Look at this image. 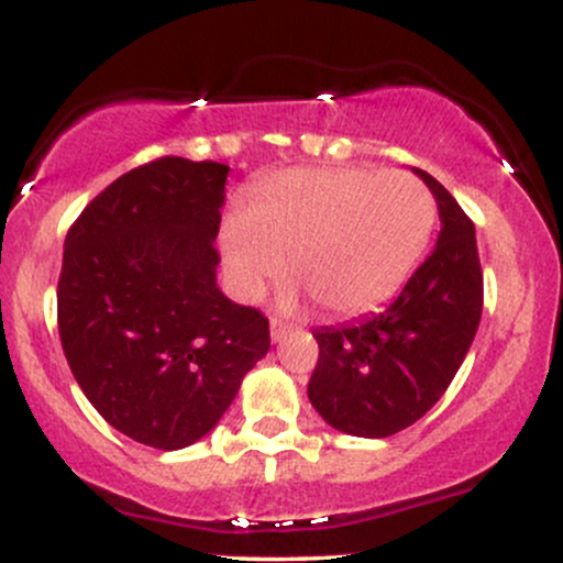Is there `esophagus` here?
<instances>
[{"mask_svg": "<svg viewBox=\"0 0 563 563\" xmlns=\"http://www.w3.org/2000/svg\"><path fill=\"white\" fill-rule=\"evenodd\" d=\"M290 331V325H288V322H283V320H273V322H269V335H273V341H275V344H280V341L283 339H286V333Z\"/></svg>", "mask_w": 563, "mask_h": 563, "instance_id": "esophagus-1", "label": "esophagus"}]
</instances>
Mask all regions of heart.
I'll return each mask as SVG.
<instances>
[{
  "instance_id": "1",
  "label": "heart",
  "mask_w": 563,
  "mask_h": 563,
  "mask_svg": "<svg viewBox=\"0 0 563 563\" xmlns=\"http://www.w3.org/2000/svg\"><path fill=\"white\" fill-rule=\"evenodd\" d=\"M434 222V196L410 172L290 169L264 183L254 211L228 217L224 269L232 288L251 299L283 275L290 256L322 309L360 314L402 288Z\"/></svg>"
}]
</instances>
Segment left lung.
Listing matches in <instances>:
<instances>
[{"label":"left lung","instance_id":"left-lung-1","mask_svg":"<svg viewBox=\"0 0 563 563\" xmlns=\"http://www.w3.org/2000/svg\"><path fill=\"white\" fill-rule=\"evenodd\" d=\"M439 209L437 245L380 312L314 328L320 357L309 402L352 437L384 439L423 418L466 360L482 318L484 280L476 230L457 200L423 169Z\"/></svg>","mask_w":563,"mask_h":563}]
</instances>
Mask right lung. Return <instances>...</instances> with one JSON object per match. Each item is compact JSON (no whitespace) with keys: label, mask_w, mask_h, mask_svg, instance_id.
Masks as SVG:
<instances>
[{"label":"right lung","mask_w":563,"mask_h":563,"mask_svg":"<svg viewBox=\"0 0 563 563\" xmlns=\"http://www.w3.org/2000/svg\"><path fill=\"white\" fill-rule=\"evenodd\" d=\"M230 166L158 158L97 196L63 251L60 344L84 397L134 442L209 434L269 349V322L217 286Z\"/></svg>","instance_id":"add662e5"}]
</instances>
